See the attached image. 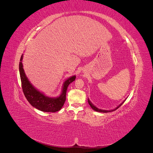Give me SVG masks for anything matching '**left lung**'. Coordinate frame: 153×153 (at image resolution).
Instances as JSON below:
<instances>
[{"instance_id": "8db88e82", "label": "left lung", "mask_w": 153, "mask_h": 153, "mask_svg": "<svg viewBox=\"0 0 153 153\" xmlns=\"http://www.w3.org/2000/svg\"><path fill=\"white\" fill-rule=\"evenodd\" d=\"M88 103H89V105L91 106V108L93 109V110H94L95 111H96V112H103V113H106V112H112V111H114V110H117L118 108H119L120 106H121L123 104V103L124 102H123L121 104H120L117 108H115V109H114V110H101V109H99V108H98L97 107H96L95 106H94V105H92V103L91 102V101H89V100L88 99Z\"/></svg>"}]
</instances>
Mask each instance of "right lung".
<instances>
[{"instance_id":"1","label":"right lung","mask_w":153,"mask_h":153,"mask_svg":"<svg viewBox=\"0 0 153 153\" xmlns=\"http://www.w3.org/2000/svg\"><path fill=\"white\" fill-rule=\"evenodd\" d=\"M23 55L21 56L19 64V71L22 82V90L26 99L30 104L41 111L46 112H55L61 110L66 101V91L68 85L75 80V76L70 77L64 83L62 94L57 98H50L45 96L31 85L27 79L23 69L22 62Z\"/></svg>"}]
</instances>
